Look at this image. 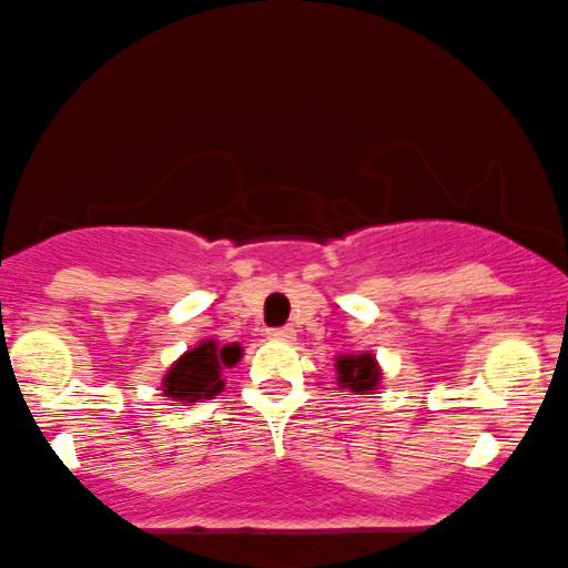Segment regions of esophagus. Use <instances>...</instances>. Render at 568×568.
I'll list each match as a JSON object with an SVG mask.
<instances>
[{"label": "esophagus", "instance_id": "34e87169", "mask_svg": "<svg viewBox=\"0 0 568 568\" xmlns=\"http://www.w3.org/2000/svg\"><path fill=\"white\" fill-rule=\"evenodd\" d=\"M266 336H270V339H283V342H291L296 336V328L294 326H280V328H270V332H266Z\"/></svg>", "mask_w": 568, "mask_h": 568}]
</instances>
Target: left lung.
<instances>
[{"label":"left lung","instance_id":"8db88e82","mask_svg":"<svg viewBox=\"0 0 568 568\" xmlns=\"http://www.w3.org/2000/svg\"><path fill=\"white\" fill-rule=\"evenodd\" d=\"M336 375H339L342 388L353 390V394H369V390H375L379 383L377 361L372 353L342 355V358L336 361Z\"/></svg>","mask_w":568,"mask_h":568}]
</instances>
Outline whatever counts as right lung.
I'll use <instances>...</instances> for the list:
<instances>
[{
    "label": "right lung",
    "instance_id": "add662e5",
    "mask_svg": "<svg viewBox=\"0 0 568 568\" xmlns=\"http://www.w3.org/2000/svg\"><path fill=\"white\" fill-rule=\"evenodd\" d=\"M242 347L226 345L217 347L215 339L202 342L193 351L180 355L164 375V394L174 402H199V398H213L223 390L221 369L234 366L240 361Z\"/></svg>",
    "mask_w": 568,
    "mask_h": 568
}]
</instances>
